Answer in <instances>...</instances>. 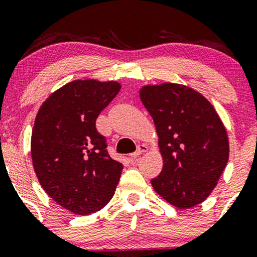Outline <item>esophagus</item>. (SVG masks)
<instances>
[{
	"instance_id": "esophagus-1",
	"label": "esophagus",
	"mask_w": 257,
	"mask_h": 257,
	"mask_svg": "<svg viewBox=\"0 0 257 257\" xmlns=\"http://www.w3.org/2000/svg\"><path fill=\"white\" fill-rule=\"evenodd\" d=\"M147 151V145H145V144H140V145L138 146V150L135 151L134 153H132L131 155V159H137L139 156L141 155V153L146 152Z\"/></svg>"
}]
</instances>
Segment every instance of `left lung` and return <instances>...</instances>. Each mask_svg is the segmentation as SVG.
I'll list each match as a JSON object with an SVG mask.
<instances>
[{"label": "left lung", "instance_id": "left-lung-1", "mask_svg": "<svg viewBox=\"0 0 257 257\" xmlns=\"http://www.w3.org/2000/svg\"><path fill=\"white\" fill-rule=\"evenodd\" d=\"M139 94L155 122L163 158L152 187L179 209L204 202L229 156L226 128L214 106L193 88L170 82L144 85Z\"/></svg>", "mask_w": 257, "mask_h": 257}]
</instances>
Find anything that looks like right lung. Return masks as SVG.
<instances>
[{
	"label": "right lung",
	"instance_id": "obj_1",
	"mask_svg": "<svg viewBox=\"0 0 257 257\" xmlns=\"http://www.w3.org/2000/svg\"><path fill=\"white\" fill-rule=\"evenodd\" d=\"M116 81L76 79L52 93L31 135L35 173L47 194L77 215L101 210L113 197L123 166L112 159L95 120L118 94Z\"/></svg>",
	"mask_w": 257,
	"mask_h": 257
}]
</instances>
